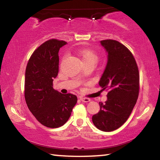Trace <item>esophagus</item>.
<instances>
[{"mask_svg": "<svg viewBox=\"0 0 160 160\" xmlns=\"http://www.w3.org/2000/svg\"><path fill=\"white\" fill-rule=\"evenodd\" d=\"M80 101H82V102H85V103H88V102H89L90 100L89 98H82V97H80Z\"/></svg>", "mask_w": 160, "mask_h": 160, "instance_id": "obj_1", "label": "esophagus"}]
</instances>
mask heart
<instances>
[{
    "label": "heart",
    "instance_id": "heart-1",
    "mask_svg": "<svg viewBox=\"0 0 160 160\" xmlns=\"http://www.w3.org/2000/svg\"><path fill=\"white\" fill-rule=\"evenodd\" d=\"M79 55L82 63L95 64L98 60V55L90 49H81L79 51Z\"/></svg>",
    "mask_w": 160,
    "mask_h": 160
}]
</instances>
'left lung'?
<instances>
[{"mask_svg": "<svg viewBox=\"0 0 160 160\" xmlns=\"http://www.w3.org/2000/svg\"><path fill=\"white\" fill-rule=\"evenodd\" d=\"M108 53V61L99 81L108 90L107 101L100 103V111L92 116L93 124L103 132H112L124 123L137 103L139 73L136 60L127 47L116 40L101 41Z\"/></svg>", "mask_w": 160, "mask_h": 160, "instance_id": "8db88e82", "label": "left lung"}]
</instances>
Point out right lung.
<instances>
[{
  "instance_id": "1",
  "label": "right lung",
  "mask_w": 160,
  "mask_h": 160,
  "mask_svg": "<svg viewBox=\"0 0 160 160\" xmlns=\"http://www.w3.org/2000/svg\"><path fill=\"white\" fill-rule=\"evenodd\" d=\"M67 42L49 39L33 52L25 72L24 95L29 111L48 128H58L68 121L77 96L62 94L53 88L58 75L59 50Z\"/></svg>"
}]
</instances>
